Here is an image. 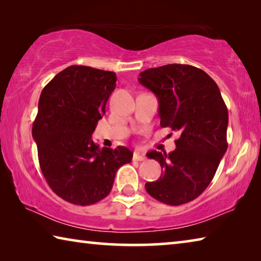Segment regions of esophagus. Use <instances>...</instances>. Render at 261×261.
Listing matches in <instances>:
<instances>
[{
  "mask_svg": "<svg viewBox=\"0 0 261 261\" xmlns=\"http://www.w3.org/2000/svg\"><path fill=\"white\" fill-rule=\"evenodd\" d=\"M133 159H134V161H138V162H143V161H145V157H144V154H142V153L134 152Z\"/></svg>",
  "mask_w": 261,
  "mask_h": 261,
  "instance_id": "obj_1",
  "label": "esophagus"
}]
</instances>
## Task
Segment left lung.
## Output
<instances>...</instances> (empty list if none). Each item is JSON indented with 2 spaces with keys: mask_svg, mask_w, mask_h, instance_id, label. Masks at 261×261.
<instances>
[{
  "mask_svg": "<svg viewBox=\"0 0 261 261\" xmlns=\"http://www.w3.org/2000/svg\"><path fill=\"white\" fill-rule=\"evenodd\" d=\"M139 81L157 96L161 126L180 134L174 151L147 153L161 164L163 175L145 189L164 204L189 203L207 188L228 148V110L220 90L207 73L186 64L148 68Z\"/></svg>",
  "mask_w": 261,
  "mask_h": 261,
  "instance_id": "1",
  "label": "left lung"
}]
</instances>
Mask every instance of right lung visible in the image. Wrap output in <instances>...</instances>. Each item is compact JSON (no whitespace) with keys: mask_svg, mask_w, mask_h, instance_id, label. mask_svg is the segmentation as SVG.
I'll list each match as a JSON object with an SVG mask.
<instances>
[{"mask_svg":"<svg viewBox=\"0 0 261 261\" xmlns=\"http://www.w3.org/2000/svg\"><path fill=\"white\" fill-rule=\"evenodd\" d=\"M114 72L72 65L55 75L40 95L32 135L41 171L55 194L87 206L107 197L119 167L133 152L103 148L91 140L116 88Z\"/></svg>","mask_w":261,"mask_h":261,"instance_id":"add662e5","label":"right lung"}]
</instances>
